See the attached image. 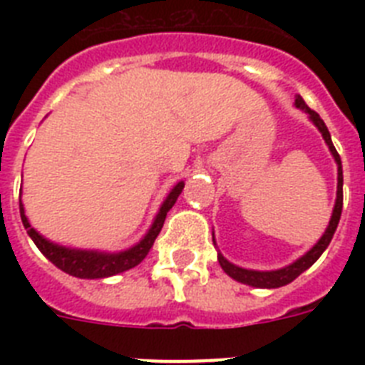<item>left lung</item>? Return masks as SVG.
<instances>
[{
  "mask_svg": "<svg viewBox=\"0 0 365 365\" xmlns=\"http://www.w3.org/2000/svg\"><path fill=\"white\" fill-rule=\"evenodd\" d=\"M294 104H296V108L307 113L309 118H311V120L314 122V125H316V128H318V130H320L322 137H324L325 144H327V146H329V151L333 153L334 160H336V164H338L336 202H334V210H333V215H331V221H329L327 230L324 232V235H322V237H320V241H318V243H316L314 247H312L307 254H303V256L299 257V259H296L294 263H291V265L283 267V269L269 270V272H261V270L241 269V267L234 265V263H230V261L225 259L221 252L217 254L219 265H221V269L225 270V272H227L228 276H230V278H234L235 282L245 283V285L257 287V289H278V287H283V285H287V283L294 282V279L298 278L299 274L305 272V270H307L309 267L314 265L316 259H318V257H320L322 254H324V250L329 247L331 240H333L334 230H336L338 221H340V215H341V205H344V192H341V186H344V175H341L340 155H338L336 148L333 146V140H331V133H329L327 125H325V122L322 120L320 115H318V113H316V111H312V109L309 108L307 104H305V100H303L302 96H296ZM214 245H215V240H214Z\"/></svg>",
  "mask_w": 365,
  "mask_h": 365,
  "instance_id": "left-lung-1",
  "label": "left lung"
}]
</instances>
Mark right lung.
<instances>
[{
  "instance_id": "right-lung-1",
  "label": "right lung",
  "mask_w": 365,
  "mask_h": 365,
  "mask_svg": "<svg viewBox=\"0 0 365 365\" xmlns=\"http://www.w3.org/2000/svg\"><path fill=\"white\" fill-rule=\"evenodd\" d=\"M182 188H185V182H182V180L173 186L172 192L168 193L166 201L160 206L159 214L155 217L153 225H151V228L148 230V234L144 235L143 240L138 241L135 247L128 248V250H122V252L111 254L98 252V250H78V248H67L62 247V245L51 243L49 240H45L43 235H40L31 227V222H29L27 215H25L21 201H19V215H21L25 230L31 235V240L34 241V245L40 248V252L43 254L53 265H56L58 269L71 274L74 278L82 279L109 278V276H115V274H120L124 272V270L133 269V267H137L138 263L148 256L150 248L153 247L155 240H157V235L163 230L166 214L170 212V208L175 205L177 197L180 195Z\"/></svg>"
}]
</instances>
